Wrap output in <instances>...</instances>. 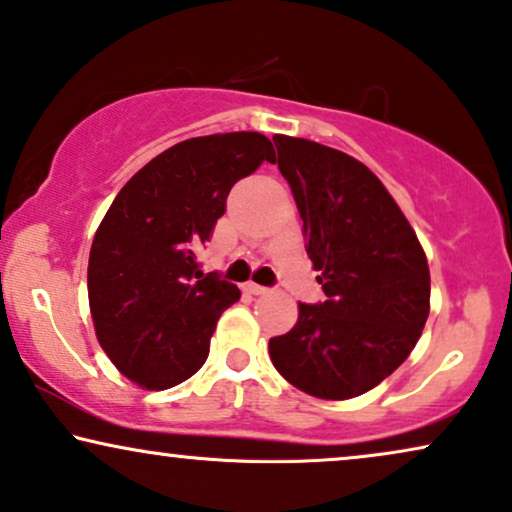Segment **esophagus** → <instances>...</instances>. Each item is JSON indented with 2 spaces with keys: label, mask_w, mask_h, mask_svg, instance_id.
<instances>
[{
  "label": "esophagus",
  "mask_w": 512,
  "mask_h": 512,
  "mask_svg": "<svg viewBox=\"0 0 512 512\" xmlns=\"http://www.w3.org/2000/svg\"><path fill=\"white\" fill-rule=\"evenodd\" d=\"M245 290H248V293H252V295H267L269 293V288L257 286V283H245Z\"/></svg>",
  "instance_id": "34e87169"
}]
</instances>
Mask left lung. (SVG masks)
Masks as SVG:
<instances>
[{
    "instance_id": "obj_1",
    "label": "left lung",
    "mask_w": 512,
    "mask_h": 512,
    "mask_svg": "<svg viewBox=\"0 0 512 512\" xmlns=\"http://www.w3.org/2000/svg\"><path fill=\"white\" fill-rule=\"evenodd\" d=\"M278 163L302 217L326 300L300 304L269 340L276 371L319 399H352L404 364L430 314V269L383 181L352 155L276 134Z\"/></svg>"
}]
</instances>
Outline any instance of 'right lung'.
I'll list each match as a JSON object with an SVG mask.
<instances>
[{"mask_svg":"<svg viewBox=\"0 0 512 512\" xmlns=\"http://www.w3.org/2000/svg\"><path fill=\"white\" fill-rule=\"evenodd\" d=\"M274 158L260 132L186 139L115 196L89 250L87 290L99 345L132 383L167 390L205 364L219 316L241 290L203 276L196 250L231 186Z\"/></svg>","mask_w":512,"mask_h":512,"instance_id":"obj_1","label":"right lung"}]
</instances>
